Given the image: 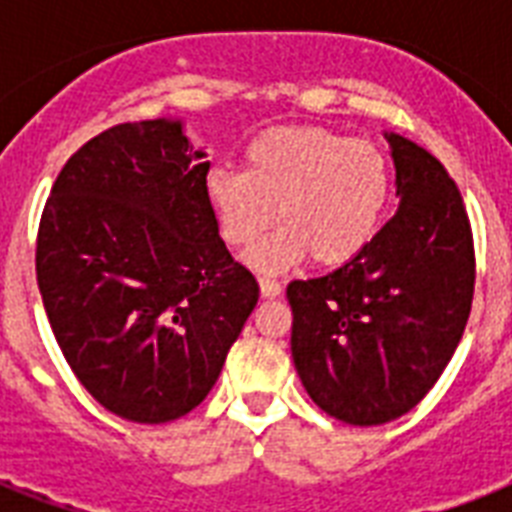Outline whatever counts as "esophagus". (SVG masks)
Returning a JSON list of instances; mask_svg holds the SVG:
<instances>
[{"mask_svg": "<svg viewBox=\"0 0 512 512\" xmlns=\"http://www.w3.org/2000/svg\"><path fill=\"white\" fill-rule=\"evenodd\" d=\"M260 295L263 297H268V300H271V297H279L281 295V284L276 279H268V276H260Z\"/></svg>", "mask_w": 512, "mask_h": 512, "instance_id": "34e87169", "label": "esophagus"}]
</instances>
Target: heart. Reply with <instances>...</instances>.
<instances>
[{"label": "heart", "instance_id": "b5f03b06", "mask_svg": "<svg viewBox=\"0 0 512 512\" xmlns=\"http://www.w3.org/2000/svg\"><path fill=\"white\" fill-rule=\"evenodd\" d=\"M390 193L385 151L324 127L260 132L244 151V170L212 167L204 177V196L228 247H255L273 220L281 223L249 255L260 271H284L308 255L321 268L353 263L380 233Z\"/></svg>", "mask_w": 512, "mask_h": 512}]
</instances>
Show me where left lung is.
<instances>
[{
  "label": "left lung",
  "mask_w": 512,
  "mask_h": 512,
  "mask_svg": "<svg viewBox=\"0 0 512 512\" xmlns=\"http://www.w3.org/2000/svg\"><path fill=\"white\" fill-rule=\"evenodd\" d=\"M398 212L353 263L292 281V358L313 404L348 425H385L420 404L468 324L476 252L444 164L396 132Z\"/></svg>",
  "instance_id": "left-lung-1"
}]
</instances>
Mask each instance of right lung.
Segmentation results:
<instances>
[{"mask_svg":"<svg viewBox=\"0 0 512 512\" xmlns=\"http://www.w3.org/2000/svg\"><path fill=\"white\" fill-rule=\"evenodd\" d=\"M204 156L175 119L116 124L68 159L44 204L36 281L52 335L122 420L196 409L260 297L217 233Z\"/></svg>","mask_w":512,"mask_h":512,"instance_id":"add662e5","label":"right lung"}]
</instances>
